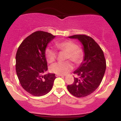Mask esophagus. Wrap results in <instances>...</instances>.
Returning <instances> with one entry per match:
<instances>
[{
	"mask_svg": "<svg viewBox=\"0 0 121 121\" xmlns=\"http://www.w3.org/2000/svg\"><path fill=\"white\" fill-rule=\"evenodd\" d=\"M56 77H64V76L61 74H56Z\"/></svg>",
	"mask_w": 121,
	"mask_h": 121,
	"instance_id": "34e87169",
	"label": "esophagus"
}]
</instances>
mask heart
Masks as SVG:
<instances>
[{
    "label": "heart",
    "instance_id": "obj_1",
    "mask_svg": "<svg viewBox=\"0 0 121 121\" xmlns=\"http://www.w3.org/2000/svg\"><path fill=\"white\" fill-rule=\"evenodd\" d=\"M55 45L61 51L67 52L66 59H70L76 64L81 63L84 57V53L81 49L72 40H65L63 41H56ZM47 61L53 62L56 59L57 52L51 47H47L45 51ZM73 68V65L70 61L58 62L50 66V70L52 73L57 74H66Z\"/></svg>",
    "mask_w": 121,
    "mask_h": 121
}]
</instances>
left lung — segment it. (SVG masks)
<instances>
[{"label": "left lung", "instance_id": "left-lung-1", "mask_svg": "<svg viewBox=\"0 0 121 121\" xmlns=\"http://www.w3.org/2000/svg\"><path fill=\"white\" fill-rule=\"evenodd\" d=\"M68 37L79 40L84 55L81 65L73 72L79 78L74 77L73 84L67 86L68 90L75 97L87 96L97 89L104 77L106 67L104 52L91 37L76 35Z\"/></svg>", "mask_w": 121, "mask_h": 121}]
</instances>
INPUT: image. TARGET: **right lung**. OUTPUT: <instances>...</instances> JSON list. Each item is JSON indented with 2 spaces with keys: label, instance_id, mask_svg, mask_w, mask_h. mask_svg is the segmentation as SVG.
I'll return each mask as SVG.
<instances>
[{
  "label": "right lung",
  "instance_id": "obj_1",
  "mask_svg": "<svg viewBox=\"0 0 121 121\" xmlns=\"http://www.w3.org/2000/svg\"><path fill=\"white\" fill-rule=\"evenodd\" d=\"M56 36L36 31L28 36L18 48L16 55V71L21 85L28 93L40 97L52 89L55 74L48 70L45 51Z\"/></svg>",
  "mask_w": 121,
  "mask_h": 121
}]
</instances>
